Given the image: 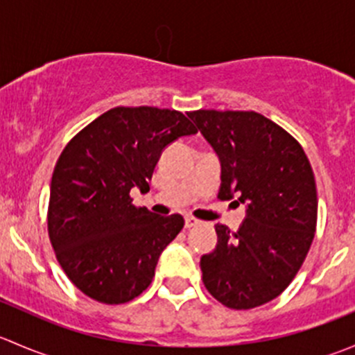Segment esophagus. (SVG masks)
<instances>
[{
  "instance_id": "esophagus-1",
  "label": "esophagus",
  "mask_w": 355,
  "mask_h": 355,
  "mask_svg": "<svg viewBox=\"0 0 355 355\" xmlns=\"http://www.w3.org/2000/svg\"><path fill=\"white\" fill-rule=\"evenodd\" d=\"M198 223H199V221L196 220V218L185 216V228H192V227H196Z\"/></svg>"
}]
</instances>
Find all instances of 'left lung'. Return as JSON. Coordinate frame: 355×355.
<instances>
[{
	"mask_svg": "<svg viewBox=\"0 0 355 355\" xmlns=\"http://www.w3.org/2000/svg\"><path fill=\"white\" fill-rule=\"evenodd\" d=\"M187 114L220 157L218 198L245 204L237 232L214 227L216 249L200 257L204 287L232 309L263 306L288 287L313 244L318 216L313 168L299 142L256 111Z\"/></svg>",
	"mask_w": 355,
	"mask_h": 355,
	"instance_id": "1",
	"label": "left lung"
}]
</instances>
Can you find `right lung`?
Returning <instances> with one entry per match:
<instances>
[{"mask_svg": "<svg viewBox=\"0 0 355 355\" xmlns=\"http://www.w3.org/2000/svg\"><path fill=\"white\" fill-rule=\"evenodd\" d=\"M194 134L180 111L116 106L63 149L51 178L49 241L67 277L87 297L123 304L149 287L184 218L135 207L130 191L148 192L163 149Z\"/></svg>", "mask_w": 355, "mask_h": 355, "instance_id": "add662e5", "label": "right lung"}]
</instances>
